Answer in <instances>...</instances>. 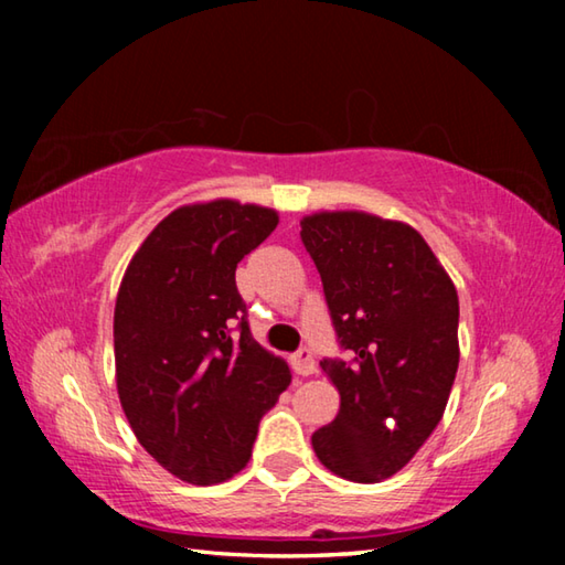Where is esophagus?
<instances>
[{
    "instance_id": "obj_1",
    "label": "esophagus",
    "mask_w": 565,
    "mask_h": 565,
    "mask_svg": "<svg viewBox=\"0 0 565 565\" xmlns=\"http://www.w3.org/2000/svg\"><path fill=\"white\" fill-rule=\"evenodd\" d=\"M291 369H294V374H299V376H311L313 371H317V361H313L311 351L301 349L296 356H291Z\"/></svg>"
}]
</instances>
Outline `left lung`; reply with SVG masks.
<instances>
[{
    "label": "left lung",
    "mask_w": 565,
    "mask_h": 565,
    "mask_svg": "<svg viewBox=\"0 0 565 565\" xmlns=\"http://www.w3.org/2000/svg\"><path fill=\"white\" fill-rule=\"evenodd\" d=\"M301 242L351 361L323 359L341 406L311 436L347 481L379 483L434 434L458 371V294L414 226L369 212L301 218Z\"/></svg>",
    "instance_id": "1"
}]
</instances>
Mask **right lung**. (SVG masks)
I'll return each mask as SVG.
<instances>
[{
  "mask_svg": "<svg viewBox=\"0 0 565 565\" xmlns=\"http://www.w3.org/2000/svg\"><path fill=\"white\" fill-rule=\"evenodd\" d=\"M276 224V209L236 199L184 204L151 228L121 276V408L147 454L186 483H224L242 471L262 416L291 384L286 361L248 331L234 279Z\"/></svg>",
  "mask_w": 565,
  "mask_h": 565,
  "instance_id": "right-lung-1",
  "label": "right lung"
}]
</instances>
